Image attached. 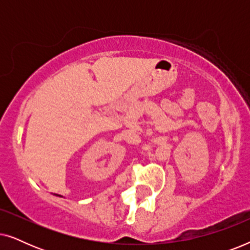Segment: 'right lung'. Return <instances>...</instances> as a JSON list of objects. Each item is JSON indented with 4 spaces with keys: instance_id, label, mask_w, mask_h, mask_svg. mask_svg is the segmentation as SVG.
<instances>
[{
    "instance_id": "obj_1",
    "label": "right lung",
    "mask_w": 250,
    "mask_h": 250,
    "mask_svg": "<svg viewBox=\"0 0 250 250\" xmlns=\"http://www.w3.org/2000/svg\"><path fill=\"white\" fill-rule=\"evenodd\" d=\"M57 196H59V194H57ZM59 197H62V196H59Z\"/></svg>"
}]
</instances>
